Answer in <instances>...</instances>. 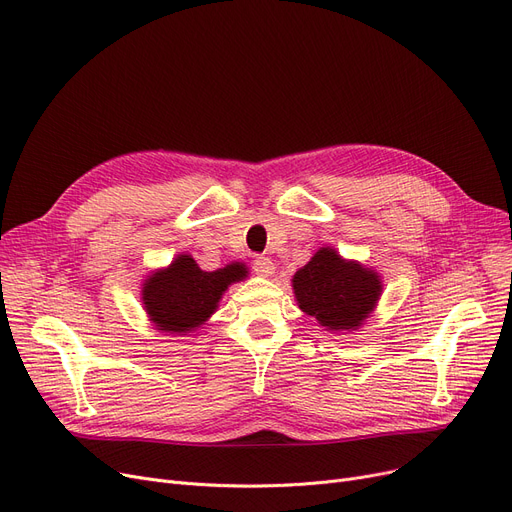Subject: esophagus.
<instances>
[{"mask_svg": "<svg viewBox=\"0 0 512 512\" xmlns=\"http://www.w3.org/2000/svg\"><path fill=\"white\" fill-rule=\"evenodd\" d=\"M253 270H255L259 276H263V278H270V276L276 272V265H274V261H272L270 257H257V259L253 261Z\"/></svg>", "mask_w": 512, "mask_h": 512, "instance_id": "1", "label": "esophagus"}]
</instances>
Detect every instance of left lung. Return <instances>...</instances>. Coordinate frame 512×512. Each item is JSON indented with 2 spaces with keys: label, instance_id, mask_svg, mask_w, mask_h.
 <instances>
[{
  "label": "left lung",
  "instance_id": "left-lung-1",
  "mask_svg": "<svg viewBox=\"0 0 512 512\" xmlns=\"http://www.w3.org/2000/svg\"><path fill=\"white\" fill-rule=\"evenodd\" d=\"M294 299L303 313L328 332H355L378 307L382 276L334 247H321L292 276Z\"/></svg>",
  "mask_w": 512,
  "mask_h": 512
}]
</instances>
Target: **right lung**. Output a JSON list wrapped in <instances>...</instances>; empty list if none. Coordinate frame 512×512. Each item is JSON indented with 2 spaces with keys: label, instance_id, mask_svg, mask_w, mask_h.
Here are the masks:
<instances>
[{
  "label": "right lung",
  "instance_id": "add662e5",
  "mask_svg": "<svg viewBox=\"0 0 512 512\" xmlns=\"http://www.w3.org/2000/svg\"><path fill=\"white\" fill-rule=\"evenodd\" d=\"M247 278L249 267L242 261L205 272L193 255L180 253L170 265L153 270L143 280V309L153 330L166 336H188L218 311L224 292L232 284Z\"/></svg>",
  "mask_w": 512,
  "mask_h": 512
}]
</instances>
